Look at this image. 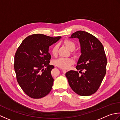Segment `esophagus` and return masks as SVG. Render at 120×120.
I'll return each mask as SVG.
<instances>
[{
	"mask_svg": "<svg viewBox=\"0 0 120 120\" xmlns=\"http://www.w3.org/2000/svg\"><path fill=\"white\" fill-rule=\"evenodd\" d=\"M62 71H63V72L64 73V74H65V73L67 72V70H64V69H62Z\"/></svg>",
	"mask_w": 120,
	"mask_h": 120,
	"instance_id": "esophagus-1",
	"label": "esophagus"
}]
</instances>
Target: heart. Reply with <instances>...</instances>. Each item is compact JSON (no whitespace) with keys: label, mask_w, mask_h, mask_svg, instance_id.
I'll use <instances>...</instances> for the list:
<instances>
[{"label":"heart","mask_w":120,"mask_h":120,"mask_svg":"<svg viewBox=\"0 0 120 120\" xmlns=\"http://www.w3.org/2000/svg\"><path fill=\"white\" fill-rule=\"evenodd\" d=\"M63 43L70 51H72V54L75 56H78V52L73 51L75 48V44L72 41L69 39H65L63 41ZM58 49V45L57 44L54 45L51 49V52L54 56H56ZM74 63V60L72 58H59L53 61V64L56 66L62 68V69H68L70 66Z\"/></svg>","instance_id":"obj_1"}]
</instances>
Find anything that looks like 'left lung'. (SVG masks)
Here are the masks:
<instances>
[{
	"label": "left lung",
	"mask_w": 120,
	"mask_h": 120,
	"mask_svg": "<svg viewBox=\"0 0 120 120\" xmlns=\"http://www.w3.org/2000/svg\"><path fill=\"white\" fill-rule=\"evenodd\" d=\"M70 38H77L80 41L82 54L75 68L81 75L70 70L66 73V77L75 93L90 96L99 89L106 75L107 60L104 48L96 37L86 31H77ZM83 70L85 71L82 73Z\"/></svg>",
	"instance_id": "left-lung-1"
}]
</instances>
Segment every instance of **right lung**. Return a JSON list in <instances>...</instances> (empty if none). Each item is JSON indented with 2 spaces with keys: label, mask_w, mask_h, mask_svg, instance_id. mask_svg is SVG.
<instances>
[{
  "label": "right lung",
  "mask_w": 120,
  "mask_h": 120,
  "mask_svg": "<svg viewBox=\"0 0 120 120\" xmlns=\"http://www.w3.org/2000/svg\"><path fill=\"white\" fill-rule=\"evenodd\" d=\"M61 38L33 34L22 42L14 55L16 80L24 93L32 98H41L51 91L54 79L49 65V48Z\"/></svg>",
  "instance_id": "obj_1"
}]
</instances>
